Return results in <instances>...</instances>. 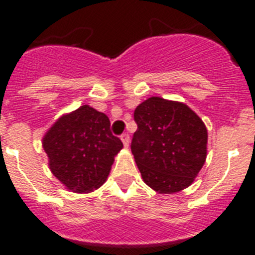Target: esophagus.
Here are the masks:
<instances>
[{
    "instance_id": "1",
    "label": "esophagus",
    "mask_w": 255,
    "mask_h": 255,
    "mask_svg": "<svg viewBox=\"0 0 255 255\" xmlns=\"http://www.w3.org/2000/svg\"><path fill=\"white\" fill-rule=\"evenodd\" d=\"M121 140H123V143H124V145H125V147H129V143H130L129 134H123V135H121Z\"/></svg>"
}]
</instances>
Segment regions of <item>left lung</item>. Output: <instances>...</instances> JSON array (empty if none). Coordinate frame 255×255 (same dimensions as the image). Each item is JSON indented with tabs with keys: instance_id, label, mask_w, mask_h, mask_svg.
<instances>
[{
	"instance_id": "obj_1",
	"label": "left lung",
	"mask_w": 255,
	"mask_h": 255,
	"mask_svg": "<svg viewBox=\"0 0 255 255\" xmlns=\"http://www.w3.org/2000/svg\"><path fill=\"white\" fill-rule=\"evenodd\" d=\"M131 152L144 182L161 194L188 188L207 157L206 125L184 103L152 97L135 108Z\"/></svg>"
}]
</instances>
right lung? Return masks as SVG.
I'll return each instance as SVG.
<instances>
[{
  "instance_id": "right-lung-1",
  "label": "right lung",
  "mask_w": 255,
  "mask_h": 255,
  "mask_svg": "<svg viewBox=\"0 0 255 255\" xmlns=\"http://www.w3.org/2000/svg\"><path fill=\"white\" fill-rule=\"evenodd\" d=\"M103 112L84 105L58 119L43 138L52 173L67 189L88 193L107 179L123 141Z\"/></svg>"
}]
</instances>
